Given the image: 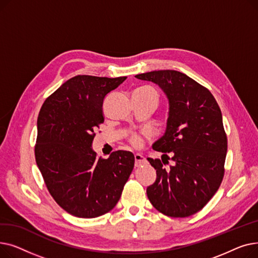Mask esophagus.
<instances>
[{
  "mask_svg": "<svg viewBox=\"0 0 258 258\" xmlns=\"http://www.w3.org/2000/svg\"><path fill=\"white\" fill-rule=\"evenodd\" d=\"M145 162H146V160L141 154H135V166L139 167V166L145 164Z\"/></svg>",
  "mask_w": 258,
  "mask_h": 258,
  "instance_id": "1",
  "label": "esophagus"
}]
</instances>
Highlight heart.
I'll return each instance as SVG.
<instances>
[{"label": "heart", "instance_id": "1", "mask_svg": "<svg viewBox=\"0 0 258 258\" xmlns=\"http://www.w3.org/2000/svg\"><path fill=\"white\" fill-rule=\"evenodd\" d=\"M128 141L135 147H140L143 144V138L137 133L131 134V136L128 137Z\"/></svg>", "mask_w": 258, "mask_h": 258}]
</instances>
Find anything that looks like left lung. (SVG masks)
Masks as SVG:
<instances>
[{"instance_id":"1","label":"left lung","mask_w":258,"mask_h":258,"mask_svg":"<svg viewBox=\"0 0 258 258\" xmlns=\"http://www.w3.org/2000/svg\"><path fill=\"white\" fill-rule=\"evenodd\" d=\"M136 77L159 85L169 100L166 132L153 146L164 155L162 161L147 159L157 170L156 182L146 189L147 198L161 213L187 218L204 208L224 178L228 142L221 108L207 88L179 71ZM168 152L174 165L165 169Z\"/></svg>"}]
</instances>
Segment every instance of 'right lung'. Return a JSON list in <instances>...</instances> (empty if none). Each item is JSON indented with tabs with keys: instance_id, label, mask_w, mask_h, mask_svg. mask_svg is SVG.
<instances>
[{
	"instance_id": "right-lung-1",
	"label": "right lung",
	"mask_w": 258,
	"mask_h": 258,
	"mask_svg": "<svg viewBox=\"0 0 258 258\" xmlns=\"http://www.w3.org/2000/svg\"><path fill=\"white\" fill-rule=\"evenodd\" d=\"M125 79L77 75L40 107L36 164L54 201L77 218L94 219L111 211L133 171L131 152L116 151L103 159L91 147L95 131L104 121L105 95Z\"/></svg>"
}]
</instances>
